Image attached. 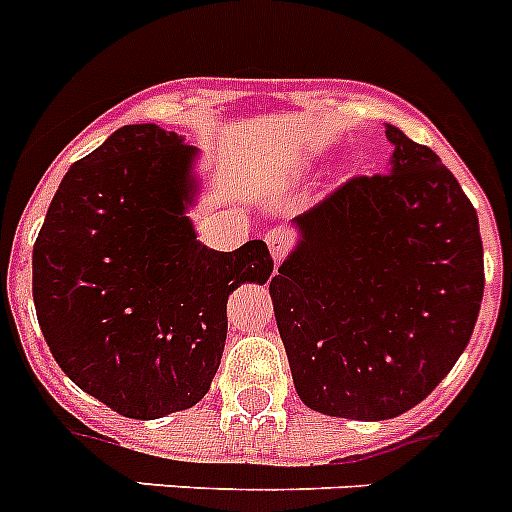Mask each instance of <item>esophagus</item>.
<instances>
[{"label":"esophagus","instance_id":"1","mask_svg":"<svg viewBox=\"0 0 512 512\" xmlns=\"http://www.w3.org/2000/svg\"><path fill=\"white\" fill-rule=\"evenodd\" d=\"M264 240H266V246H269V253H272L274 264L279 266V261L285 259L287 251L292 248V235L287 233V230H282V227H277V230H269Z\"/></svg>","mask_w":512,"mask_h":512}]
</instances>
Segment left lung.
I'll return each mask as SVG.
<instances>
[{
  "label": "left lung",
  "instance_id": "left-lung-1",
  "mask_svg": "<svg viewBox=\"0 0 512 512\" xmlns=\"http://www.w3.org/2000/svg\"><path fill=\"white\" fill-rule=\"evenodd\" d=\"M386 173L292 220L298 243L269 282L305 406L381 422L451 373L484 295L479 217L440 157L386 124Z\"/></svg>",
  "mask_w": 512,
  "mask_h": 512
}]
</instances>
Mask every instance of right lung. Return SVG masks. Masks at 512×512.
Wrapping results in <instances>:
<instances>
[{
	"label": "right lung",
	"mask_w": 512,
	"mask_h": 512,
	"mask_svg": "<svg viewBox=\"0 0 512 512\" xmlns=\"http://www.w3.org/2000/svg\"><path fill=\"white\" fill-rule=\"evenodd\" d=\"M199 150L157 124L121 126L67 170L33 246V303L59 368L131 419L199 404L220 368L227 298L264 285V240L214 251L189 209Z\"/></svg>",
	"instance_id": "right-lung-1"
}]
</instances>
